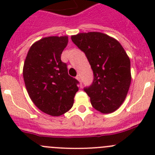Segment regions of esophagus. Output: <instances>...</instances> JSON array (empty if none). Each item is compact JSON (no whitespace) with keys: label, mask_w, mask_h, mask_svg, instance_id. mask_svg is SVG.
I'll list each match as a JSON object with an SVG mask.
<instances>
[{"label":"esophagus","mask_w":155,"mask_h":155,"mask_svg":"<svg viewBox=\"0 0 155 155\" xmlns=\"http://www.w3.org/2000/svg\"><path fill=\"white\" fill-rule=\"evenodd\" d=\"M76 79H77V80H78V81H81V78L80 75H78V76L76 77Z\"/></svg>","instance_id":"34e87169"}]
</instances>
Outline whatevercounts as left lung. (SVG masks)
Segmentation results:
<instances>
[{"label": "left lung", "instance_id": "left-lung-1", "mask_svg": "<svg viewBox=\"0 0 155 155\" xmlns=\"http://www.w3.org/2000/svg\"><path fill=\"white\" fill-rule=\"evenodd\" d=\"M71 39L85 53L93 71L92 84L84 88L91 105L100 113H113L124 103L130 85V61L125 50L99 31L81 32Z\"/></svg>", "mask_w": 155, "mask_h": 155}]
</instances>
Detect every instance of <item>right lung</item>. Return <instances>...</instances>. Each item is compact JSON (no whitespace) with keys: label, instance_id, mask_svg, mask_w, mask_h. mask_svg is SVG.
I'll return each mask as SVG.
<instances>
[{"label":"right lung","instance_id":"right-lung-1","mask_svg":"<svg viewBox=\"0 0 155 155\" xmlns=\"http://www.w3.org/2000/svg\"><path fill=\"white\" fill-rule=\"evenodd\" d=\"M68 35L44 37L31 45L23 66V78L30 98L39 110L60 116L72 108L78 81L68 75L61 53Z\"/></svg>","mask_w":155,"mask_h":155}]
</instances>
